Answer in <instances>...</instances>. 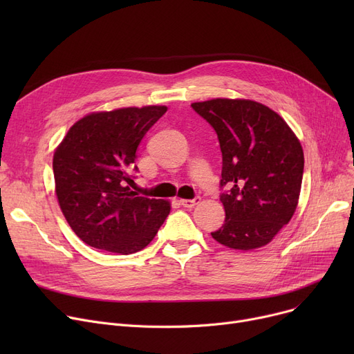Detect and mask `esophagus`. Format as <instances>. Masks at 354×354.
<instances>
[{
    "mask_svg": "<svg viewBox=\"0 0 354 354\" xmlns=\"http://www.w3.org/2000/svg\"><path fill=\"white\" fill-rule=\"evenodd\" d=\"M180 205L185 207V208H194L195 205H198V203L201 202V198L199 196H195L194 199H180Z\"/></svg>",
    "mask_w": 354,
    "mask_h": 354,
    "instance_id": "34e87169",
    "label": "esophagus"
}]
</instances>
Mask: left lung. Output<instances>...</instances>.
Here are the masks:
<instances>
[{
  "label": "left lung",
  "instance_id": "left-lung-1",
  "mask_svg": "<svg viewBox=\"0 0 354 354\" xmlns=\"http://www.w3.org/2000/svg\"><path fill=\"white\" fill-rule=\"evenodd\" d=\"M191 106L214 127L222 152L225 222L212 238L243 251L267 245L288 224L299 202L304 172L299 139L261 103L214 99Z\"/></svg>",
  "mask_w": 354,
  "mask_h": 354
}]
</instances>
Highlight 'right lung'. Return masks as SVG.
I'll list each match as a JSON object with an SVG mask.
<instances>
[{
    "mask_svg": "<svg viewBox=\"0 0 354 354\" xmlns=\"http://www.w3.org/2000/svg\"><path fill=\"white\" fill-rule=\"evenodd\" d=\"M166 106L91 113L74 123L53 158L55 194L71 230L87 245L122 255L155 238L171 205L130 191L138 146Z\"/></svg>",
    "mask_w": 354,
    "mask_h": 354,
    "instance_id": "right-lung-1",
    "label": "right lung"
}]
</instances>
